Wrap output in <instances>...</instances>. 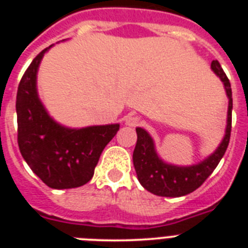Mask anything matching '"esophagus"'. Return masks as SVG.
<instances>
[{"mask_svg":"<svg viewBox=\"0 0 248 248\" xmlns=\"http://www.w3.org/2000/svg\"><path fill=\"white\" fill-rule=\"evenodd\" d=\"M140 118L137 117V115H128L125 118V124L129 126H137L139 125Z\"/></svg>","mask_w":248,"mask_h":248,"instance_id":"1","label":"esophagus"}]
</instances>
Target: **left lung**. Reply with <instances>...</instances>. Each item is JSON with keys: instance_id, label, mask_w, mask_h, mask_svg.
Instances as JSON below:
<instances>
[{"instance_id": "obj_1", "label": "left lung", "mask_w": 248, "mask_h": 248, "mask_svg": "<svg viewBox=\"0 0 248 248\" xmlns=\"http://www.w3.org/2000/svg\"><path fill=\"white\" fill-rule=\"evenodd\" d=\"M211 69L223 83L229 98L227 125L225 137L217 149L202 161L190 166L172 165L164 161L157 154L153 138L143 128H137V145L133 153V163L139 183L151 194L165 198H180L200 187L212 174L225 155L230 143L232 123V91L229 78L218 61H212Z\"/></svg>"}]
</instances>
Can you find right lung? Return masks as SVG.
<instances>
[{
    "label": "right lung",
    "instance_id": "obj_1",
    "mask_svg": "<svg viewBox=\"0 0 248 248\" xmlns=\"http://www.w3.org/2000/svg\"><path fill=\"white\" fill-rule=\"evenodd\" d=\"M43 49L22 77L17 91L18 146L32 171L52 189H73L88 183L102 151L119 124L68 128L48 114L37 92V73Z\"/></svg>",
    "mask_w": 248,
    "mask_h": 248
}]
</instances>
